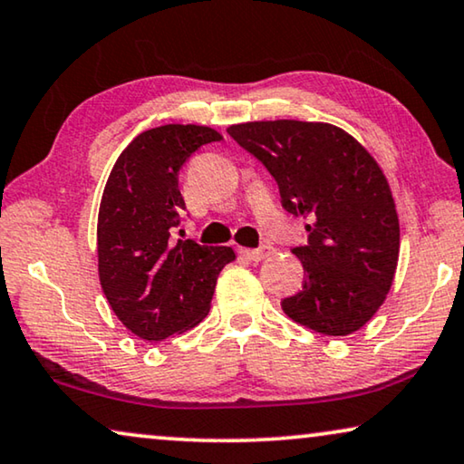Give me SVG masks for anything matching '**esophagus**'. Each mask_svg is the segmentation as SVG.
<instances>
[{
	"mask_svg": "<svg viewBox=\"0 0 464 464\" xmlns=\"http://www.w3.org/2000/svg\"><path fill=\"white\" fill-rule=\"evenodd\" d=\"M240 255H245L248 261H264L274 255V246L272 245H264L259 248H240Z\"/></svg>",
	"mask_w": 464,
	"mask_h": 464,
	"instance_id": "obj_1",
	"label": "esophagus"
}]
</instances>
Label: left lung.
<instances>
[{"mask_svg":"<svg viewBox=\"0 0 464 464\" xmlns=\"http://www.w3.org/2000/svg\"><path fill=\"white\" fill-rule=\"evenodd\" d=\"M276 179L282 207L310 224L304 288L282 299L288 318L328 337L366 324L385 301L400 255V221L377 160L331 123L253 121L227 127Z\"/></svg>","mask_w":464,"mask_h":464,"instance_id":"1","label":"left lung"}]
</instances>
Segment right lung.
Listing matches in <instances>:
<instances>
[{"instance_id": "right-lung-1", "label": "right lung", "mask_w": 464, "mask_h": 464, "mask_svg": "<svg viewBox=\"0 0 464 464\" xmlns=\"http://www.w3.org/2000/svg\"><path fill=\"white\" fill-rule=\"evenodd\" d=\"M221 136L203 125H160L121 152L98 213V274L112 312L140 339L157 343L209 314L230 246L173 240L186 209L178 176L203 144Z\"/></svg>"}]
</instances>
